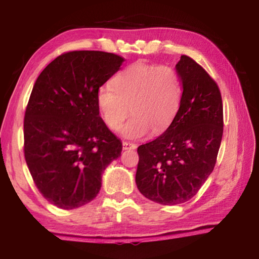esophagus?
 Segmentation results:
<instances>
[{
	"instance_id": "esophagus-1",
	"label": "esophagus",
	"mask_w": 259,
	"mask_h": 259,
	"mask_svg": "<svg viewBox=\"0 0 259 259\" xmlns=\"http://www.w3.org/2000/svg\"><path fill=\"white\" fill-rule=\"evenodd\" d=\"M122 146H123V150H136L137 148L136 144L130 142H122Z\"/></svg>"
}]
</instances>
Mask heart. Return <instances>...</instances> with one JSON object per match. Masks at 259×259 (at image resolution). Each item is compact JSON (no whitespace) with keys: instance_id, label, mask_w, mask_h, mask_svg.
<instances>
[{"instance_id":"b5f03b06","label":"heart","mask_w":259,"mask_h":259,"mask_svg":"<svg viewBox=\"0 0 259 259\" xmlns=\"http://www.w3.org/2000/svg\"><path fill=\"white\" fill-rule=\"evenodd\" d=\"M113 84L97 91L100 115L111 130H119L130 111L134 116L122 129L126 138H143L152 130L162 133L172 123L183 94L172 67L136 63L117 73Z\"/></svg>"}]
</instances>
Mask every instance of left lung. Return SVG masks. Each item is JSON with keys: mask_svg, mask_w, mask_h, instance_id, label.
I'll return each instance as SVG.
<instances>
[{"mask_svg": "<svg viewBox=\"0 0 259 259\" xmlns=\"http://www.w3.org/2000/svg\"><path fill=\"white\" fill-rule=\"evenodd\" d=\"M176 71L183 84L172 123L138 147L136 184L148 200L164 205L186 202L212 172L223 137V102L217 83L187 56Z\"/></svg>", "mask_w": 259, "mask_h": 259, "instance_id": "8db88e82", "label": "left lung"}]
</instances>
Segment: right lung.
Wrapping results in <instances>:
<instances>
[{"label":"right lung","instance_id":"right-lung-1","mask_svg":"<svg viewBox=\"0 0 259 259\" xmlns=\"http://www.w3.org/2000/svg\"><path fill=\"white\" fill-rule=\"evenodd\" d=\"M124 59L104 51H69L36 78L24 119V153L41 194L56 207L94 200L102 174L122 143L99 115L97 91Z\"/></svg>","mask_w":259,"mask_h":259}]
</instances>
